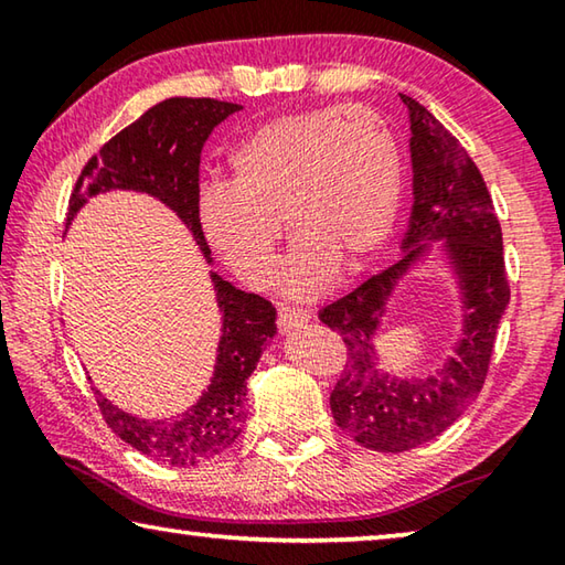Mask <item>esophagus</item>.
Segmentation results:
<instances>
[{
  "instance_id": "esophagus-1",
  "label": "esophagus",
  "mask_w": 565,
  "mask_h": 565,
  "mask_svg": "<svg viewBox=\"0 0 565 565\" xmlns=\"http://www.w3.org/2000/svg\"><path fill=\"white\" fill-rule=\"evenodd\" d=\"M309 321L303 311H296V309H281L279 311V319H276V327H279L281 333H291L296 329H301L303 323Z\"/></svg>"
}]
</instances>
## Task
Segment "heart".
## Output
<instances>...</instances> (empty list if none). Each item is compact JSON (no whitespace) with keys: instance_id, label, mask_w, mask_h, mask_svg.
Returning <instances> with one entry per match:
<instances>
[{"instance_id":"b5f03b06","label":"heart","mask_w":565,"mask_h":565,"mask_svg":"<svg viewBox=\"0 0 565 565\" xmlns=\"http://www.w3.org/2000/svg\"><path fill=\"white\" fill-rule=\"evenodd\" d=\"M232 184L199 199L218 259L254 289L271 284L281 222L294 242L284 294L317 299L339 266L361 271L394 232L401 157L386 121L361 104L284 114L234 149Z\"/></svg>"}]
</instances>
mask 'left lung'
<instances>
[{
  "instance_id": "1",
  "label": "left lung",
  "mask_w": 565,
  "mask_h": 565,
  "mask_svg": "<svg viewBox=\"0 0 565 565\" xmlns=\"http://www.w3.org/2000/svg\"><path fill=\"white\" fill-rule=\"evenodd\" d=\"M411 124L414 204L396 264L343 299L323 306L319 319L349 349L343 374L331 391V414L343 434L363 448L401 454L434 441L483 388L493 341L511 299L503 236L481 171L458 139L416 99L401 94ZM441 241L462 296V331L455 356L428 375L398 380L377 369L375 337L387 301L411 268Z\"/></svg>"
}]
</instances>
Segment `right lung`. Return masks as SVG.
Segmentation results:
<instances>
[{
	"instance_id": "add662e5",
	"label": "right lung",
	"mask_w": 565,
	"mask_h": 565,
	"mask_svg": "<svg viewBox=\"0 0 565 565\" xmlns=\"http://www.w3.org/2000/svg\"><path fill=\"white\" fill-rule=\"evenodd\" d=\"M242 107L218 99L174 97L121 129L89 159L72 191L66 226L92 196L139 191L154 196L184 224L206 264L212 252L199 226V159L209 134ZM222 311V337L209 386L194 406L171 418H141L114 406L97 391L107 426L139 454L169 466H196L232 446L246 420V381L276 333V309L259 294H246L209 271Z\"/></svg>"
}]
</instances>
